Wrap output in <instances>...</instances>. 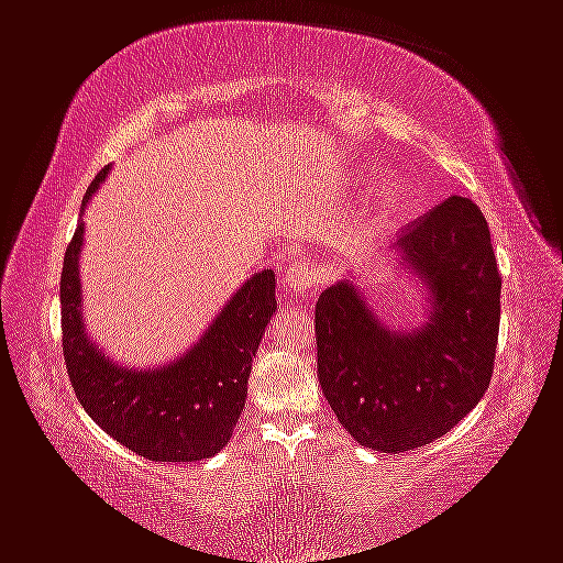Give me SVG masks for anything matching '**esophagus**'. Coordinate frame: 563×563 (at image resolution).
Here are the masks:
<instances>
[{
	"mask_svg": "<svg viewBox=\"0 0 563 563\" xmlns=\"http://www.w3.org/2000/svg\"><path fill=\"white\" fill-rule=\"evenodd\" d=\"M318 283V271L308 260H300V263L290 265V271L283 275V288L280 296L288 300V303H298L308 296V290H313V285Z\"/></svg>",
	"mask_w": 563,
	"mask_h": 563,
	"instance_id": "esophagus-1",
	"label": "esophagus"
}]
</instances>
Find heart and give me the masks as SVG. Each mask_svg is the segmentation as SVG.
I'll return each instance as SVG.
<instances>
[{"label": "heart", "instance_id": "obj_1", "mask_svg": "<svg viewBox=\"0 0 563 563\" xmlns=\"http://www.w3.org/2000/svg\"><path fill=\"white\" fill-rule=\"evenodd\" d=\"M394 201H397V184L394 181L379 184V189H376V205H379L382 212H389Z\"/></svg>", "mask_w": 563, "mask_h": 563}]
</instances>
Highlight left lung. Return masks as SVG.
<instances>
[{
  "instance_id": "1",
  "label": "left lung",
  "mask_w": 563,
  "mask_h": 563,
  "mask_svg": "<svg viewBox=\"0 0 563 563\" xmlns=\"http://www.w3.org/2000/svg\"><path fill=\"white\" fill-rule=\"evenodd\" d=\"M397 250L430 290L419 329H384L354 280L331 285L316 303L325 399L358 444L391 455L442 438L483 399L500 325V273L473 201L444 199Z\"/></svg>"
}]
</instances>
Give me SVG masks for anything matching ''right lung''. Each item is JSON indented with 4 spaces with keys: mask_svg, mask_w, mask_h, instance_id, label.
<instances>
[{
    "mask_svg": "<svg viewBox=\"0 0 563 563\" xmlns=\"http://www.w3.org/2000/svg\"><path fill=\"white\" fill-rule=\"evenodd\" d=\"M106 169L90 184L96 195ZM82 222L67 245L60 303L63 356L73 391L100 430L156 463H195L230 442L247 397L253 356L278 308L275 273L250 278L187 354L162 368L119 366L100 354L80 313Z\"/></svg>",
    "mask_w": 563,
    "mask_h": 563,
    "instance_id": "right-lung-1",
    "label": "right lung"
}]
</instances>
